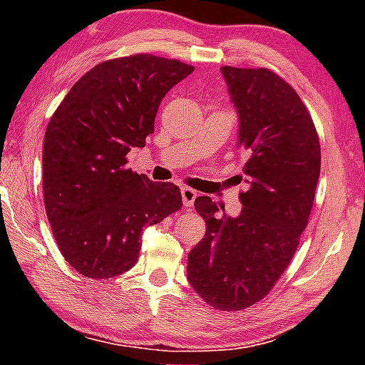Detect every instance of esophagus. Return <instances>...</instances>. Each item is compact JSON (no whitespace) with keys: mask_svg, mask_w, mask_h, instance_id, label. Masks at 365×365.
<instances>
[{"mask_svg":"<svg viewBox=\"0 0 365 365\" xmlns=\"http://www.w3.org/2000/svg\"><path fill=\"white\" fill-rule=\"evenodd\" d=\"M181 196H182V204L186 207H191L192 204H194V199H196V196H197V192L194 191V189H191V187H182L181 189Z\"/></svg>","mask_w":365,"mask_h":365,"instance_id":"34e87169","label":"esophagus"}]
</instances>
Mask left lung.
Returning a JSON list of instances; mask_svg holds the SVG:
<instances>
[{
	"label": "left lung",
	"mask_w": 365,
	"mask_h": 365,
	"mask_svg": "<svg viewBox=\"0 0 365 365\" xmlns=\"http://www.w3.org/2000/svg\"><path fill=\"white\" fill-rule=\"evenodd\" d=\"M221 71L239 113L249 189L239 192L237 217L219 212L211 197H196L206 234L187 256V281L209 306L234 312L266 297L291 264L312 211L321 144L306 104L279 74Z\"/></svg>",
	"instance_id": "obj_1"
}]
</instances>
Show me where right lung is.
I'll list each match as a JSON object with an SVG mask.
<instances>
[{
  "label": "right lung",
  "mask_w": 365,
  "mask_h": 365,
  "mask_svg": "<svg viewBox=\"0 0 365 365\" xmlns=\"http://www.w3.org/2000/svg\"><path fill=\"white\" fill-rule=\"evenodd\" d=\"M194 66L131 54L103 61L74 83L49 119L43 146V197L63 257L91 279L136 264L144 226L182 207L173 182L126 168L146 146L163 98Z\"/></svg>",
  "instance_id": "obj_1"
}]
</instances>
